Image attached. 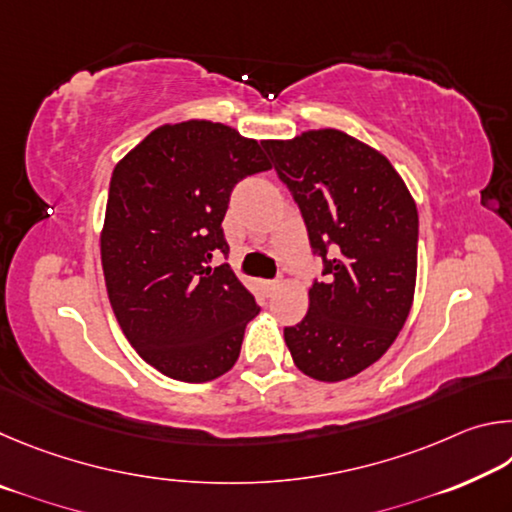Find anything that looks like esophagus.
Here are the masks:
<instances>
[{"label": "esophagus", "mask_w": 512, "mask_h": 512, "mask_svg": "<svg viewBox=\"0 0 512 512\" xmlns=\"http://www.w3.org/2000/svg\"><path fill=\"white\" fill-rule=\"evenodd\" d=\"M280 284H282V277H277V280H268L266 282V291L273 293L277 287H280Z\"/></svg>", "instance_id": "obj_1"}]
</instances>
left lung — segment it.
<instances>
[{"mask_svg":"<svg viewBox=\"0 0 512 512\" xmlns=\"http://www.w3.org/2000/svg\"><path fill=\"white\" fill-rule=\"evenodd\" d=\"M277 178L307 225L323 280L309 311L284 327L293 363L318 381L359 375L391 348L406 323L418 271V210L379 151L323 128L268 140Z\"/></svg>","mask_w":512,"mask_h":512,"instance_id":"obj_1","label":"left lung"}]
</instances>
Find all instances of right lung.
<instances>
[{
    "label": "right lung",
    "mask_w": 512,
    "mask_h": 512,
    "mask_svg": "<svg viewBox=\"0 0 512 512\" xmlns=\"http://www.w3.org/2000/svg\"><path fill=\"white\" fill-rule=\"evenodd\" d=\"M271 169L255 140L214 121L155 128L110 178L101 264L112 311L137 354L189 384L239 359L259 314L228 264L223 216L239 180Z\"/></svg>",
    "instance_id": "obj_1"
}]
</instances>
